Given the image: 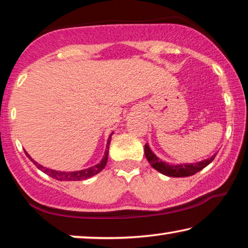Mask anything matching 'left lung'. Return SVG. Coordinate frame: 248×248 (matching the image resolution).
Wrapping results in <instances>:
<instances>
[{"label": "left lung", "mask_w": 248, "mask_h": 248, "mask_svg": "<svg viewBox=\"0 0 248 248\" xmlns=\"http://www.w3.org/2000/svg\"><path fill=\"white\" fill-rule=\"evenodd\" d=\"M144 152H145V157L148 159L149 163L152 166V168L155 169L162 174H166L168 177H189V175H192L202 170L204 167H207L211 161L215 159L216 154H214L213 156L209 157V159L200 161V162L197 163H186V164H169L164 161H161L159 157H157L155 154H154L151 149L149 148L148 143H146L144 146Z\"/></svg>", "instance_id": "left-lung-1"}]
</instances>
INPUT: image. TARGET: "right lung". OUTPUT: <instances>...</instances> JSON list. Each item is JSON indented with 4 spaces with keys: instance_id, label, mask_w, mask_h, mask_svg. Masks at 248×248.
<instances>
[{
    "instance_id": "obj_1",
    "label": "right lung",
    "mask_w": 248,
    "mask_h": 248,
    "mask_svg": "<svg viewBox=\"0 0 248 248\" xmlns=\"http://www.w3.org/2000/svg\"><path fill=\"white\" fill-rule=\"evenodd\" d=\"M113 134V133H112ZM112 134L109 135L108 140H107V145H106V151H105V155H104L103 160L100 161V163L96 164V166L85 169V170H80V171H75V172H62V171H56V170H51V169L45 168L40 166V164L35 162L33 159H31V156L26 152L27 156L30 159L32 162H33L34 166H37L39 170H41L42 172H45L46 174H48L49 177H51L56 180L59 181H79V180H85V179H88L93 177V175L99 173L100 171L105 168L106 163H107V159H108V150H109V143L110 140H112Z\"/></svg>"
}]
</instances>
